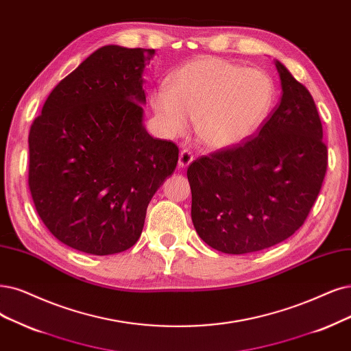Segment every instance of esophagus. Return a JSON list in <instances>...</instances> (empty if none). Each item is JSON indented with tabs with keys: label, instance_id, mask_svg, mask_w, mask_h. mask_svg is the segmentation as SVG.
Returning <instances> with one entry per match:
<instances>
[{
	"label": "esophagus",
	"instance_id": "obj_1",
	"mask_svg": "<svg viewBox=\"0 0 351 351\" xmlns=\"http://www.w3.org/2000/svg\"><path fill=\"white\" fill-rule=\"evenodd\" d=\"M193 162V154L191 150L184 149L179 154V166L180 167H188Z\"/></svg>",
	"mask_w": 351,
	"mask_h": 351
}]
</instances>
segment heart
<instances>
[{"label": "heart", "instance_id": "obj_1", "mask_svg": "<svg viewBox=\"0 0 351 351\" xmlns=\"http://www.w3.org/2000/svg\"><path fill=\"white\" fill-rule=\"evenodd\" d=\"M276 89L271 77L215 56L178 68L167 86L153 90L150 104L171 137L184 136L191 119L205 146L232 149L254 137L269 120Z\"/></svg>", "mask_w": 351, "mask_h": 351}]
</instances>
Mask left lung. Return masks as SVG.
I'll list each match as a JSON object with an SVG mask.
<instances>
[{
    "label": "left lung",
    "instance_id": "1",
    "mask_svg": "<svg viewBox=\"0 0 351 351\" xmlns=\"http://www.w3.org/2000/svg\"><path fill=\"white\" fill-rule=\"evenodd\" d=\"M282 98L254 138L188 167L191 217L210 247L244 254L300 228L327 172V146L309 90L279 60Z\"/></svg>",
    "mask_w": 351,
    "mask_h": 351
}]
</instances>
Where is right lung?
<instances>
[{"label":"right lung","instance_id":"1","mask_svg":"<svg viewBox=\"0 0 351 351\" xmlns=\"http://www.w3.org/2000/svg\"><path fill=\"white\" fill-rule=\"evenodd\" d=\"M154 49L99 47L47 97L29 134V188L59 241L107 256L134 245L147 205L178 163L143 124Z\"/></svg>","mask_w":351,"mask_h":351}]
</instances>
